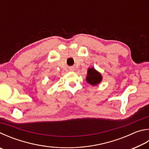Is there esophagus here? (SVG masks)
<instances>
[{"label": "esophagus", "mask_w": 149, "mask_h": 149, "mask_svg": "<svg viewBox=\"0 0 149 149\" xmlns=\"http://www.w3.org/2000/svg\"><path fill=\"white\" fill-rule=\"evenodd\" d=\"M69 70H70V71H74L75 68L74 67H70L69 68Z\"/></svg>", "instance_id": "34e87169"}]
</instances>
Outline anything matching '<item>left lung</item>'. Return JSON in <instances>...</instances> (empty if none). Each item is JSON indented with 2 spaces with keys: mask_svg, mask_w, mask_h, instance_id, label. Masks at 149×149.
I'll return each instance as SVG.
<instances>
[{
  "mask_svg": "<svg viewBox=\"0 0 149 149\" xmlns=\"http://www.w3.org/2000/svg\"><path fill=\"white\" fill-rule=\"evenodd\" d=\"M102 79V75L98 72H97L94 68H89L88 70L87 77H86V81L90 83L92 85H96L101 82Z\"/></svg>",
  "mask_w": 149,
  "mask_h": 149,
  "instance_id": "8db88e82",
  "label": "left lung"
}]
</instances>
